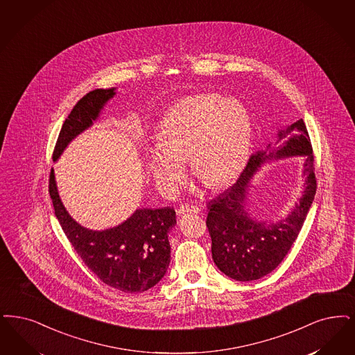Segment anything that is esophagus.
<instances>
[{"instance_id": "1", "label": "esophagus", "mask_w": 355, "mask_h": 355, "mask_svg": "<svg viewBox=\"0 0 355 355\" xmlns=\"http://www.w3.org/2000/svg\"><path fill=\"white\" fill-rule=\"evenodd\" d=\"M199 211H200V207L196 203H184V205H181L177 210V213L181 214V215L187 213H199Z\"/></svg>"}]
</instances>
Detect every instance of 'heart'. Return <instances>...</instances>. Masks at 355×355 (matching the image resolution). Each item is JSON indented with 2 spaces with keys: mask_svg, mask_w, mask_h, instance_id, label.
<instances>
[{
  "mask_svg": "<svg viewBox=\"0 0 355 355\" xmlns=\"http://www.w3.org/2000/svg\"><path fill=\"white\" fill-rule=\"evenodd\" d=\"M250 117L241 101L199 94L178 101L162 120L161 142L148 153L153 178L174 191L184 182V161L207 187L230 184L250 145Z\"/></svg>",
  "mask_w": 355,
  "mask_h": 355,
  "instance_id": "b5f03b06",
  "label": "heart"
}]
</instances>
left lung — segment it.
Here are the masks:
<instances>
[{
    "mask_svg": "<svg viewBox=\"0 0 355 355\" xmlns=\"http://www.w3.org/2000/svg\"><path fill=\"white\" fill-rule=\"evenodd\" d=\"M282 139L285 141L277 149H272L270 155L264 150L250 157L236 184L207 206L206 226L211 236L214 263L228 277L238 282L261 279L283 261L297 239L312 206L317 182L312 144L304 120L300 119L280 130L279 140ZM291 155L306 157V190L303 197L294 211L277 224L252 220L245 209L250 178L266 159Z\"/></svg>",
    "mask_w": 355,
    "mask_h": 355,
    "instance_id": "obj_1",
    "label": "left lung"
}]
</instances>
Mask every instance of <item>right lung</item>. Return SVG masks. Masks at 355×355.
Masks as SVG:
<instances>
[{"mask_svg": "<svg viewBox=\"0 0 355 355\" xmlns=\"http://www.w3.org/2000/svg\"><path fill=\"white\" fill-rule=\"evenodd\" d=\"M114 89H94L76 103L59 132L54 161L71 140L92 125L104 104L114 98ZM49 193L73 250L103 283L121 292L140 293L164 277L171 263L168 235L177 223L171 207L139 209L116 227L94 231L76 223L66 211L58 194L54 169L50 171Z\"/></svg>", "mask_w": 355, "mask_h": 355, "instance_id": "right-lung-1", "label": "right lung"}]
</instances>
